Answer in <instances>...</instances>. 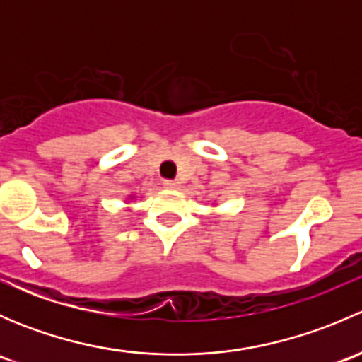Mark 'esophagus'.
Masks as SVG:
<instances>
[{
    "instance_id": "obj_1",
    "label": "esophagus",
    "mask_w": 362,
    "mask_h": 362,
    "mask_svg": "<svg viewBox=\"0 0 362 362\" xmlns=\"http://www.w3.org/2000/svg\"><path fill=\"white\" fill-rule=\"evenodd\" d=\"M163 185L166 189H178V187H180V182H178V180H164Z\"/></svg>"
}]
</instances>
